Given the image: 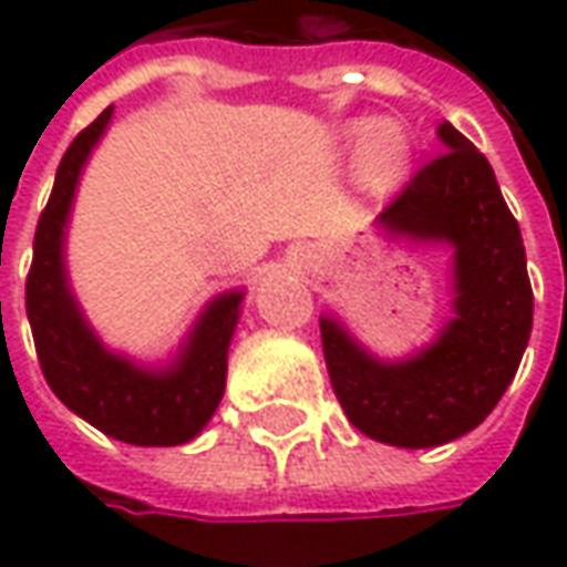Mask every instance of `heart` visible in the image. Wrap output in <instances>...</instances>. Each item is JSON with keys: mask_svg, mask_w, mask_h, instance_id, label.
<instances>
[{"mask_svg": "<svg viewBox=\"0 0 567 567\" xmlns=\"http://www.w3.org/2000/svg\"><path fill=\"white\" fill-rule=\"evenodd\" d=\"M405 162H409V136L393 121H381L362 136V171L368 174V181L390 184L402 174Z\"/></svg>", "mask_w": 567, "mask_h": 567, "instance_id": "b5f03b06", "label": "heart"}]
</instances>
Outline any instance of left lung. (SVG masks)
Listing matches in <instances>:
<instances>
[{"label": "left lung", "mask_w": 567, "mask_h": 567, "mask_svg": "<svg viewBox=\"0 0 567 567\" xmlns=\"http://www.w3.org/2000/svg\"><path fill=\"white\" fill-rule=\"evenodd\" d=\"M446 152L417 171L378 221L390 234L443 239L455 249V318L431 349L374 362L321 318L330 386L364 436L427 450L474 431L522 364L534 324L524 239L496 174L468 136L440 124Z\"/></svg>", "instance_id": "left-lung-1"}]
</instances>
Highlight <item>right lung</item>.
<instances>
[{
  "label": "right lung",
  "instance_id": "right-lung-1",
  "mask_svg": "<svg viewBox=\"0 0 567 567\" xmlns=\"http://www.w3.org/2000/svg\"><path fill=\"white\" fill-rule=\"evenodd\" d=\"M112 109L83 127L62 155L37 234L27 275V321L45 383L64 405L133 446H177L203 431L224 396L227 346L237 328L239 292L218 296L168 371H143L105 352L80 318L68 290L62 237L80 168L105 131Z\"/></svg>",
  "mask_w": 567,
  "mask_h": 567
}]
</instances>
